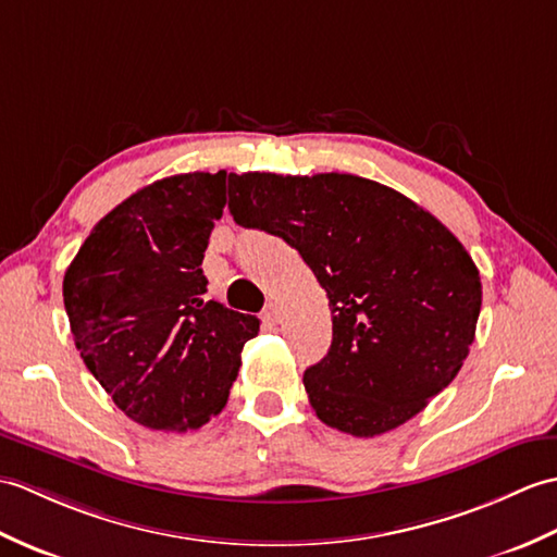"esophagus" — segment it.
<instances>
[{
    "instance_id": "obj_1",
    "label": "esophagus",
    "mask_w": 557,
    "mask_h": 557,
    "mask_svg": "<svg viewBox=\"0 0 557 557\" xmlns=\"http://www.w3.org/2000/svg\"><path fill=\"white\" fill-rule=\"evenodd\" d=\"M278 305L276 302H269L267 307H264V312H262V317H264V321H269V324H276L278 321Z\"/></svg>"
}]
</instances>
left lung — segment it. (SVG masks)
<instances>
[{"instance_id":"1","label":"left lung","mask_w":557,"mask_h":557,"mask_svg":"<svg viewBox=\"0 0 557 557\" xmlns=\"http://www.w3.org/2000/svg\"><path fill=\"white\" fill-rule=\"evenodd\" d=\"M228 209L300 252L326 290L333 341L302 383L317 417L350 436L405 424L460 372L474 343L472 257L410 197L352 174H231Z\"/></svg>"}]
</instances>
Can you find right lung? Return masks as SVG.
I'll list each match as a JSON object with an SVG mask.
<instances>
[{
  "instance_id": "right-lung-1",
  "label": "right lung",
  "mask_w": 557,
  "mask_h": 557,
  "mask_svg": "<svg viewBox=\"0 0 557 557\" xmlns=\"http://www.w3.org/2000/svg\"><path fill=\"white\" fill-rule=\"evenodd\" d=\"M226 171L145 185L97 224L64 274V307L90 374L133 422L200 429L216 417L259 319L205 300L202 259Z\"/></svg>"
}]
</instances>
